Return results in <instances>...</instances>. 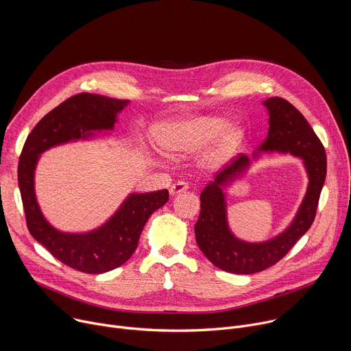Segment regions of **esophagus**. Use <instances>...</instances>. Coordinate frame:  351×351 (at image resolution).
<instances>
[{
	"mask_svg": "<svg viewBox=\"0 0 351 351\" xmlns=\"http://www.w3.org/2000/svg\"><path fill=\"white\" fill-rule=\"evenodd\" d=\"M189 189V184L186 183V182H176L175 184H172L171 186V189H169V194L173 197V195H176V194H180V193H183V191H186Z\"/></svg>",
	"mask_w": 351,
	"mask_h": 351,
	"instance_id": "34e87169",
	"label": "esophagus"
}]
</instances>
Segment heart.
<instances>
[{
	"mask_svg": "<svg viewBox=\"0 0 351 351\" xmlns=\"http://www.w3.org/2000/svg\"><path fill=\"white\" fill-rule=\"evenodd\" d=\"M226 115H189L160 123L154 129V140L164 153L172 157L194 154L208 145L202 154L207 169L226 165L243 145L247 132Z\"/></svg>",
	"mask_w": 351,
	"mask_h": 351,
	"instance_id": "b5f03b06",
	"label": "heart"
}]
</instances>
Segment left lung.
I'll return each instance as SVG.
<instances>
[{
	"instance_id": "left-lung-1",
	"label": "left lung",
	"mask_w": 351,
	"mask_h": 351,
	"mask_svg": "<svg viewBox=\"0 0 351 351\" xmlns=\"http://www.w3.org/2000/svg\"><path fill=\"white\" fill-rule=\"evenodd\" d=\"M267 108L268 136L252 156H241L217 175L199 194L202 211L194 226L195 241L203 254L219 269L250 275L261 272L279 260L313 225L318 199L326 176L325 149L306 118L289 101L271 97L263 101ZM290 154L304 161L309 184L295 218L276 237L264 242H245L232 232L227 221L226 190L241 178L264 154Z\"/></svg>"
}]
</instances>
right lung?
<instances>
[{"label": "right lung", "instance_id": "1", "mask_svg": "<svg viewBox=\"0 0 351 351\" xmlns=\"http://www.w3.org/2000/svg\"><path fill=\"white\" fill-rule=\"evenodd\" d=\"M128 104L129 99L76 94L34 126L21 154L18 183L30 234L57 260L80 272L104 274L125 264L137 248L148 218L167 204L168 190L130 193L101 226L71 233L53 226L41 213L34 187L36 168L41 154L49 148L111 134Z\"/></svg>", "mask_w": 351, "mask_h": 351}]
</instances>
